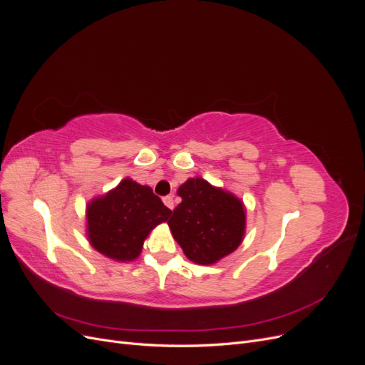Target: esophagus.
I'll return each instance as SVG.
<instances>
[{"label": "esophagus", "instance_id": "1", "mask_svg": "<svg viewBox=\"0 0 365 365\" xmlns=\"http://www.w3.org/2000/svg\"><path fill=\"white\" fill-rule=\"evenodd\" d=\"M163 202L165 204V207L170 208V210L175 207V201H173V196H172V195L164 196V197H163Z\"/></svg>", "mask_w": 365, "mask_h": 365}]
</instances>
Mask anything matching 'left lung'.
<instances>
[{
  "label": "left lung",
  "mask_w": 365,
  "mask_h": 365,
  "mask_svg": "<svg viewBox=\"0 0 365 365\" xmlns=\"http://www.w3.org/2000/svg\"><path fill=\"white\" fill-rule=\"evenodd\" d=\"M168 224L192 262L215 263L233 252L245 231L244 205L236 196L210 185L205 180H187Z\"/></svg>",
  "instance_id": "obj_1"
}]
</instances>
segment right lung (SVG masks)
<instances>
[{
	"label": "right lung",
	"instance_id": "obj_1",
	"mask_svg": "<svg viewBox=\"0 0 365 365\" xmlns=\"http://www.w3.org/2000/svg\"><path fill=\"white\" fill-rule=\"evenodd\" d=\"M170 213L150 187L128 178L88 205V237L106 257L134 260L149 231L168 220Z\"/></svg>",
	"mask_w": 365,
	"mask_h": 365
}]
</instances>
